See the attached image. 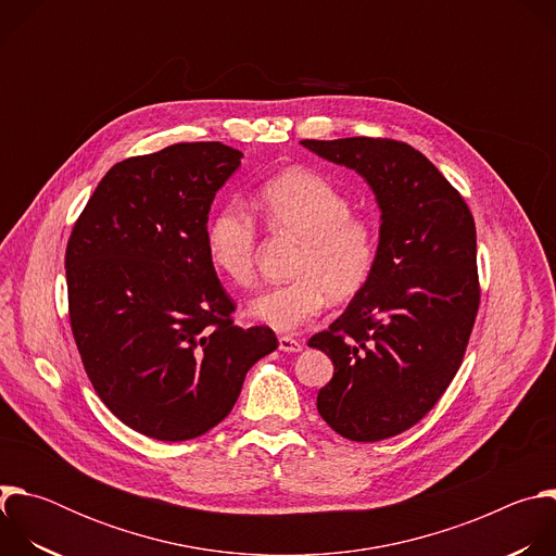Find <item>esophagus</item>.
<instances>
[{
	"instance_id": "34e87169",
	"label": "esophagus",
	"mask_w": 556,
	"mask_h": 556,
	"mask_svg": "<svg viewBox=\"0 0 556 556\" xmlns=\"http://www.w3.org/2000/svg\"><path fill=\"white\" fill-rule=\"evenodd\" d=\"M279 350L281 352H301L303 350V343L290 334H281L279 337Z\"/></svg>"
}]
</instances>
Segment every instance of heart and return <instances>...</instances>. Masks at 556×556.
Masks as SVG:
<instances>
[{"instance_id": "1", "label": "heart", "mask_w": 556, "mask_h": 556, "mask_svg": "<svg viewBox=\"0 0 556 556\" xmlns=\"http://www.w3.org/2000/svg\"><path fill=\"white\" fill-rule=\"evenodd\" d=\"M255 208L275 235L299 242L288 283L249 301L255 321L292 332L314 319L328 301L345 303L371 281L380 257V232L371 215L352 211L350 198L326 176L288 169L270 178ZM206 257L232 288L255 281L257 226L237 202L222 206L206 226Z\"/></svg>"}]
</instances>
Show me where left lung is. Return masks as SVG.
<instances>
[{
    "label": "left lung",
    "mask_w": 556,
    "mask_h": 556,
    "mask_svg": "<svg viewBox=\"0 0 556 556\" xmlns=\"http://www.w3.org/2000/svg\"><path fill=\"white\" fill-rule=\"evenodd\" d=\"M301 144L356 169L382 211L371 281L307 345L334 365L316 395L321 418L348 440H387L418 425L462 365L482 296L475 219L407 142L356 136Z\"/></svg>",
    "instance_id": "8db88e82"
}]
</instances>
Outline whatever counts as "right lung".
Returning <instances> with one entry per match:
<instances>
[{"label": "right lung", "instance_id": "obj_1", "mask_svg": "<svg viewBox=\"0 0 556 556\" xmlns=\"http://www.w3.org/2000/svg\"><path fill=\"white\" fill-rule=\"evenodd\" d=\"M242 151L178 142L116 163L65 249L70 328L105 407L134 431L193 440L222 422L247 371L277 350L235 326L206 257V219Z\"/></svg>", "mask_w": 556, "mask_h": 556}]
</instances>
